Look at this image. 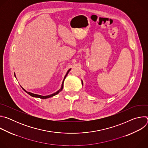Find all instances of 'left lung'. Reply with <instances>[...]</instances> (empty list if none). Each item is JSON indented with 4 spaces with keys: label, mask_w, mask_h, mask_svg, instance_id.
Listing matches in <instances>:
<instances>
[{
    "label": "left lung",
    "mask_w": 148,
    "mask_h": 148,
    "mask_svg": "<svg viewBox=\"0 0 148 148\" xmlns=\"http://www.w3.org/2000/svg\"><path fill=\"white\" fill-rule=\"evenodd\" d=\"M82 84H83V82H82Z\"/></svg>",
    "instance_id": "1"
}]
</instances>
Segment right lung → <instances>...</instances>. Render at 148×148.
<instances>
[{"label":"right lung","instance_id":"1","mask_svg":"<svg viewBox=\"0 0 148 148\" xmlns=\"http://www.w3.org/2000/svg\"><path fill=\"white\" fill-rule=\"evenodd\" d=\"M70 70H71V69H70V70L67 71V73L66 75H65V77H64V80H63V82H62V86H61V89H60V90H58V91H57L56 92H55V93H54V94H51V95H47V96H41V95H40L34 94H33V93H31V92H27L25 89H23V88H23V90L25 92H26L28 94H29L30 95H31L32 97H37V98H42V99H46V98H50V97H53V96H54V95H56L58 94L60 92V91H61L62 90V88H63V83H64V79H65L66 77H67V75L68 73H69V71H70ZM14 76L16 77L15 74H14Z\"/></svg>","mask_w":148,"mask_h":148}]
</instances>
